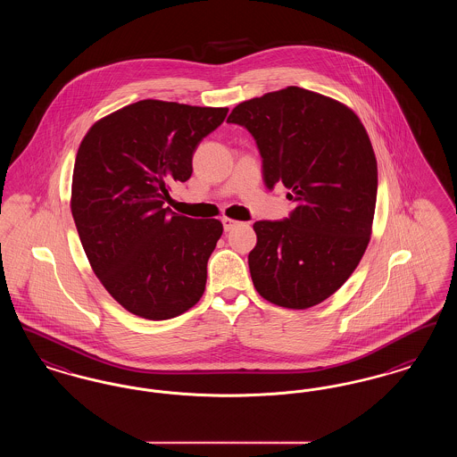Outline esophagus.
<instances>
[{
    "mask_svg": "<svg viewBox=\"0 0 457 457\" xmlns=\"http://www.w3.org/2000/svg\"><path fill=\"white\" fill-rule=\"evenodd\" d=\"M238 222L235 219L222 218V226H224V231H231Z\"/></svg>",
    "mask_w": 457,
    "mask_h": 457,
    "instance_id": "esophagus-1",
    "label": "esophagus"
}]
</instances>
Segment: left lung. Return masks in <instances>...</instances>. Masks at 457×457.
<instances>
[{"label":"left lung","mask_w":457,"mask_h":457,"mask_svg":"<svg viewBox=\"0 0 457 457\" xmlns=\"http://www.w3.org/2000/svg\"><path fill=\"white\" fill-rule=\"evenodd\" d=\"M228 121L257 140L265 185L283 183L296 202L289 218L253 224L257 293L291 310L322 303L369 246L377 202L369 133L346 104L295 86L239 103Z\"/></svg>","instance_id":"left-lung-1"}]
</instances>
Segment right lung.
<instances>
[{"instance_id": "obj_1", "label": "right lung", "mask_w": 457, "mask_h": 457, "mask_svg": "<svg viewBox=\"0 0 457 457\" xmlns=\"http://www.w3.org/2000/svg\"><path fill=\"white\" fill-rule=\"evenodd\" d=\"M228 108L144 99L97 120L80 142L70 209L88 263L133 315L168 320L202 298L218 219L162 207L174 181L192 176L204 137Z\"/></svg>"}]
</instances>
